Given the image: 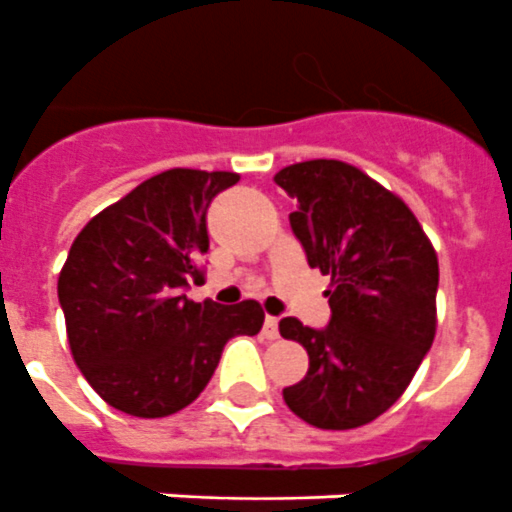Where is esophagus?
<instances>
[{
    "label": "esophagus",
    "mask_w": 512,
    "mask_h": 512,
    "mask_svg": "<svg viewBox=\"0 0 512 512\" xmlns=\"http://www.w3.org/2000/svg\"><path fill=\"white\" fill-rule=\"evenodd\" d=\"M264 335H267L269 341H275L277 335H280V325H277V317L267 314V320H264Z\"/></svg>",
    "instance_id": "esophagus-1"
}]
</instances>
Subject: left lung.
I'll return each mask as SVG.
<instances>
[{
  "mask_svg": "<svg viewBox=\"0 0 512 512\" xmlns=\"http://www.w3.org/2000/svg\"><path fill=\"white\" fill-rule=\"evenodd\" d=\"M275 182L298 200L290 230L309 267L330 275V322L282 317L280 335L309 354L282 391L325 431L370 423L404 394L436 335L439 259L407 203L343 161L285 166Z\"/></svg>",
  "mask_w": 512,
  "mask_h": 512,
  "instance_id": "8db88e82",
  "label": "left lung"
}]
</instances>
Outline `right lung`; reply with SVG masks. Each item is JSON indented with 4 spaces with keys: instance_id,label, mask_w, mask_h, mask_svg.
I'll return each instance as SVG.
<instances>
[{
    "instance_id": "add662e5",
    "label": "right lung",
    "mask_w": 512,
    "mask_h": 512,
    "mask_svg": "<svg viewBox=\"0 0 512 512\" xmlns=\"http://www.w3.org/2000/svg\"><path fill=\"white\" fill-rule=\"evenodd\" d=\"M232 171L169 169L108 206L73 240L57 280L71 354L89 386L134 418H166L200 396L235 335H256V301L187 298L208 251L211 200Z\"/></svg>"
}]
</instances>
